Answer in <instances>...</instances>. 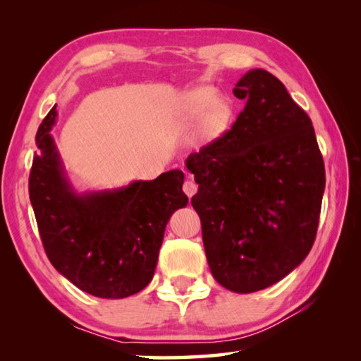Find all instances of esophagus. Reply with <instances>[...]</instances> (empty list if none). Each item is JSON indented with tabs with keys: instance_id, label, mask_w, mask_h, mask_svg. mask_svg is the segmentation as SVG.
I'll list each match as a JSON object with an SVG mask.
<instances>
[{
	"instance_id": "obj_1",
	"label": "esophagus",
	"mask_w": 361,
	"mask_h": 361,
	"mask_svg": "<svg viewBox=\"0 0 361 361\" xmlns=\"http://www.w3.org/2000/svg\"><path fill=\"white\" fill-rule=\"evenodd\" d=\"M183 191L188 195V197H192V195L197 192V185L192 180H186L185 185H183Z\"/></svg>"
}]
</instances>
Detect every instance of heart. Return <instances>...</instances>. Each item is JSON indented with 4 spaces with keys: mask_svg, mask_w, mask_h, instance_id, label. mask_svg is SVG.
<instances>
[{
    "mask_svg": "<svg viewBox=\"0 0 361 361\" xmlns=\"http://www.w3.org/2000/svg\"><path fill=\"white\" fill-rule=\"evenodd\" d=\"M181 124L195 126L205 119V127L210 133H216L228 124L231 108L224 100L218 99L215 89L200 85L188 90L178 99L176 105Z\"/></svg>",
    "mask_w": 361,
    "mask_h": 361,
    "instance_id": "1",
    "label": "heart"
}]
</instances>
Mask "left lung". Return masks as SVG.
<instances>
[{
    "label": "left lung",
    "mask_w": 361,
    "mask_h": 361,
    "mask_svg": "<svg viewBox=\"0 0 361 361\" xmlns=\"http://www.w3.org/2000/svg\"><path fill=\"white\" fill-rule=\"evenodd\" d=\"M234 95L245 108L232 129L192 152L210 271L234 293L264 290L288 276L314 245L325 166L312 121L271 73L247 71Z\"/></svg>",
    "instance_id": "8db88e82"
}]
</instances>
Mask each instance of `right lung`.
Wrapping results in <instances>:
<instances>
[{"label":"right lung","instance_id":"1","mask_svg":"<svg viewBox=\"0 0 361 361\" xmlns=\"http://www.w3.org/2000/svg\"><path fill=\"white\" fill-rule=\"evenodd\" d=\"M54 106L36 133L30 172L32 202L42 245L52 266L89 295L121 299L142 291L154 276L164 232L188 205L185 173L169 170L156 180L79 192L51 135Z\"/></svg>","mask_w":361,"mask_h":361}]
</instances>
